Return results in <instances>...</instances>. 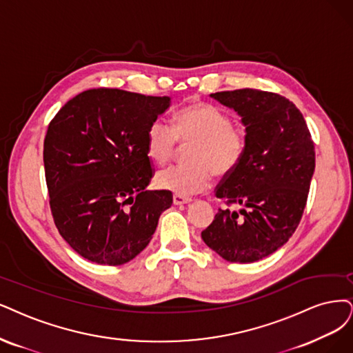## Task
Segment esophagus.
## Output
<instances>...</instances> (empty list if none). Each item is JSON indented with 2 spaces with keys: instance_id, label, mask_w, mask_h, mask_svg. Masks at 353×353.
<instances>
[{
  "instance_id": "34e87169",
  "label": "esophagus",
  "mask_w": 353,
  "mask_h": 353,
  "mask_svg": "<svg viewBox=\"0 0 353 353\" xmlns=\"http://www.w3.org/2000/svg\"><path fill=\"white\" fill-rule=\"evenodd\" d=\"M190 202V199L189 198H185V196H179V194H174L173 196V203L174 205H186V203H189Z\"/></svg>"
}]
</instances>
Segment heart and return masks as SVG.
Returning <instances> with one entry per match:
<instances>
[{
    "instance_id": "1",
    "label": "heart",
    "mask_w": 353,
    "mask_h": 353,
    "mask_svg": "<svg viewBox=\"0 0 353 353\" xmlns=\"http://www.w3.org/2000/svg\"><path fill=\"white\" fill-rule=\"evenodd\" d=\"M244 129L232 117L208 103H193L176 112L173 125L154 119L147 129V152L155 163L170 161L179 143L192 145L189 165H170L155 174V185L179 196H192L210 189L214 173L227 176L244 159L247 151Z\"/></svg>"
}]
</instances>
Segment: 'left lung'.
<instances>
[{"instance_id":"8db88e82","label":"left lung","mask_w":353,"mask_h":353,"mask_svg":"<svg viewBox=\"0 0 353 353\" xmlns=\"http://www.w3.org/2000/svg\"><path fill=\"white\" fill-rule=\"evenodd\" d=\"M211 97L241 116L249 141L215 196L245 208H219L202 240L228 262H257L288 241L301 221L316 167L314 142L303 113L281 94L240 88Z\"/></svg>"}]
</instances>
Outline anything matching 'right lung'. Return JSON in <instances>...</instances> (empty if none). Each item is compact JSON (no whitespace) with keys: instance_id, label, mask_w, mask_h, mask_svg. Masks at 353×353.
<instances>
[{"instance_id":"add662e5","label":"right lung","mask_w":353,"mask_h":353,"mask_svg":"<svg viewBox=\"0 0 353 353\" xmlns=\"http://www.w3.org/2000/svg\"><path fill=\"white\" fill-rule=\"evenodd\" d=\"M170 97L91 88L67 101L43 142L50 212L63 240L84 259L119 266L152 239L167 190H147L154 170L147 129Z\"/></svg>"}]
</instances>
